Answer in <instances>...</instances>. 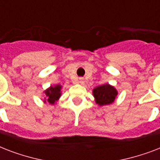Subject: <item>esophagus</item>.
Segmentation results:
<instances>
[{"label":"esophagus","mask_w":160,"mask_h":160,"mask_svg":"<svg viewBox=\"0 0 160 160\" xmlns=\"http://www.w3.org/2000/svg\"><path fill=\"white\" fill-rule=\"evenodd\" d=\"M79 83L82 85V84H84V83H85V80H84V79H83V78H80V79H79Z\"/></svg>","instance_id":"1"}]
</instances>
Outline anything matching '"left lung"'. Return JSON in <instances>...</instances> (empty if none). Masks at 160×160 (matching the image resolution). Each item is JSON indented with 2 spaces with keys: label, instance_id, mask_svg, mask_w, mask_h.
I'll return each instance as SVG.
<instances>
[{
  "label": "left lung",
  "instance_id": "obj_1",
  "mask_svg": "<svg viewBox=\"0 0 160 160\" xmlns=\"http://www.w3.org/2000/svg\"><path fill=\"white\" fill-rule=\"evenodd\" d=\"M115 88L109 84L100 85L93 90V95L95 99V102L99 105H106L112 104L115 100L117 95Z\"/></svg>",
  "mask_w": 160,
  "mask_h": 160
}]
</instances>
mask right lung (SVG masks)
I'll list each match as a JSON object with an SVG mask.
<instances>
[{"label":"right lung","mask_w":160,"mask_h":160,"mask_svg":"<svg viewBox=\"0 0 160 160\" xmlns=\"http://www.w3.org/2000/svg\"><path fill=\"white\" fill-rule=\"evenodd\" d=\"M60 90H61V85H57L55 86H51L45 91L46 97H47V102H49L51 105H54L60 97ZM45 102H46L45 100Z\"/></svg>","instance_id":"add662e5"}]
</instances>
